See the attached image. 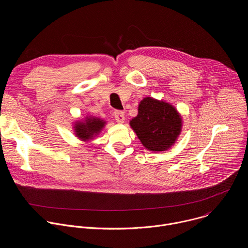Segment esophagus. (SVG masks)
Returning a JSON list of instances; mask_svg holds the SVG:
<instances>
[{
	"mask_svg": "<svg viewBox=\"0 0 248 248\" xmlns=\"http://www.w3.org/2000/svg\"><path fill=\"white\" fill-rule=\"evenodd\" d=\"M114 116H115V120L119 123V124H123L124 122V112L122 111H115L114 113Z\"/></svg>",
	"mask_w": 248,
	"mask_h": 248,
	"instance_id": "esophagus-1",
	"label": "esophagus"
}]
</instances>
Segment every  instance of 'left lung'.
<instances>
[{
    "label": "left lung",
    "mask_w": 248,
    "mask_h": 248,
    "mask_svg": "<svg viewBox=\"0 0 248 248\" xmlns=\"http://www.w3.org/2000/svg\"><path fill=\"white\" fill-rule=\"evenodd\" d=\"M140 142L149 151L170 149L182 132L183 119L170 103L145 97L138 105V114L129 122Z\"/></svg>",
    "instance_id": "left-lung-1"
}]
</instances>
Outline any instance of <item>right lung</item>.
Listing matches in <instances>:
<instances>
[{
	"label": "right lung",
	"instance_id": "add662e5",
	"mask_svg": "<svg viewBox=\"0 0 248 248\" xmlns=\"http://www.w3.org/2000/svg\"><path fill=\"white\" fill-rule=\"evenodd\" d=\"M105 125L106 122L104 120L87 116L85 119L76 122L74 125L75 134L78 138L86 142L97 136Z\"/></svg>",
	"mask_w": 248,
	"mask_h": 248
}]
</instances>
